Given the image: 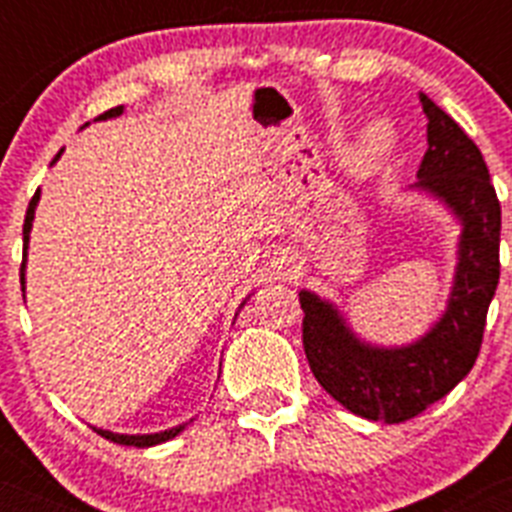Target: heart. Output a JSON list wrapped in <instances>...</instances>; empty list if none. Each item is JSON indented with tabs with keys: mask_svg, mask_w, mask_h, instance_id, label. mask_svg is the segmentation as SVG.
Returning <instances> with one entry per match:
<instances>
[{
	"mask_svg": "<svg viewBox=\"0 0 512 512\" xmlns=\"http://www.w3.org/2000/svg\"><path fill=\"white\" fill-rule=\"evenodd\" d=\"M395 143V130L387 120H372L361 130L359 151L364 158H382Z\"/></svg>",
	"mask_w": 512,
	"mask_h": 512,
	"instance_id": "b5f03b06",
	"label": "heart"
}]
</instances>
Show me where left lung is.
<instances>
[{
    "label": "left lung",
    "mask_w": 512,
    "mask_h": 512,
    "mask_svg": "<svg viewBox=\"0 0 512 512\" xmlns=\"http://www.w3.org/2000/svg\"><path fill=\"white\" fill-rule=\"evenodd\" d=\"M420 104L428 151L410 189L436 197L461 225L443 315L408 346H374L356 336L333 302L300 292L302 343L320 387L354 415L382 423L415 418L472 372L500 279V202L485 158L433 99L420 94Z\"/></svg>",
    "instance_id": "8db88e82"
}]
</instances>
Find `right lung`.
Instances as JSON below:
<instances>
[{"mask_svg":"<svg viewBox=\"0 0 512 512\" xmlns=\"http://www.w3.org/2000/svg\"><path fill=\"white\" fill-rule=\"evenodd\" d=\"M122 115V104L120 107H112V110H107L104 115H99L97 120H110V117H120ZM63 148L56 153V158H53V164H56L58 158H61ZM38 200H40V189L35 192V197L30 200V205H27V215H25V225H22V243H25V253H22V266H20V282H22V289H25V264H27V243H30V230H33V220H35V207H38ZM246 305V302H243ZM187 428V423L176 425V428H169V431H161V433H112V431H102V428H94V431L99 433V436H104L107 441L112 443H122V446H138V449H148V446H156V443H164L169 441V438L179 436V433Z\"/></svg>","mask_w":512,"mask_h":512,"instance_id":"obj_1","label":"right lung"}]
</instances>
